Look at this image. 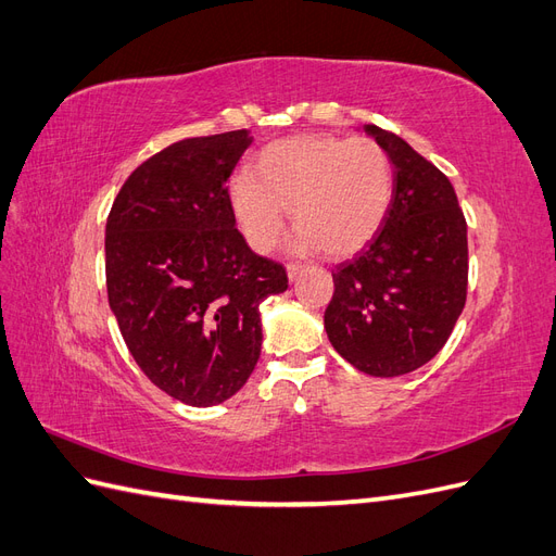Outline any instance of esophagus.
Returning a JSON list of instances; mask_svg holds the SVG:
<instances>
[{
  "label": "esophagus",
  "instance_id": "1",
  "mask_svg": "<svg viewBox=\"0 0 556 556\" xmlns=\"http://www.w3.org/2000/svg\"><path fill=\"white\" fill-rule=\"evenodd\" d=\"M301 271H304V266H301V264H296V262H290V264H288V276H290V280H296V278L301 276Z\"/></svg>",
  "mask_w": 556,
  "mask_h": 556
}]
</instances>
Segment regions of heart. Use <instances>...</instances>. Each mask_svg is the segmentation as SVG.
<instances>
[{"label":"heart","mask_w":556,"mask_h":556,"mask_svg":"<svg viewBox=\"0 0 556 556\" xmlns=\"http://www.w3.org/2000/svg\"><path fill=\"white\" fill-rule=\"evenodd\" d=\"M392 190L390 157L374 139L301 134L266 146L252 176L233 178L229 201L252 250H274L290 208L294 250L345 257L376 237Z\"/></svg>","instance_id":"heart-1"}]
</instances>
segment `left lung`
<instances>
[{
	"mask_svg": "<svg viewBox=\"0 0 556 556\" xmlns=\"http://www.w3.org/2000/svg\"><path fill=\"white\" fill-rule=\"evenodd\" d=\"M394 166L382 227L336 266L325 329L343 359L376 378L406 376L447 343L466 304V217L447 176L376 125Z\"/></svg>",
	"mask_w": 556,
	"mask_h": 556,
	"instance_id": "obj_1",
	"label": "left lung"
}]
</instances>
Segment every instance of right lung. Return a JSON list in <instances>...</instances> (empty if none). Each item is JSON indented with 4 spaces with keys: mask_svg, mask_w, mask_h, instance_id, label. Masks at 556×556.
Returning <instances> with one entry per match:
<instances>
[{
    "mask_svg": "<svg viewBox=\"0 0 556 556\" xmlns=\"http://www.w3.org/2000/svg\"><path fill=\"white\" fill-rule=\"evenodd\" d=\"M248 129L172 143L125 180L106 220V290L127 350L164 394L208 408L262 352L260 304L288 290L280 262L237 229L227 180Z\"/></svg>",
    "mask_w": 556,
    "mask_h": 556,
    "instance_id": "obj_1",
    "label": "right lung"
}]
</instances>
